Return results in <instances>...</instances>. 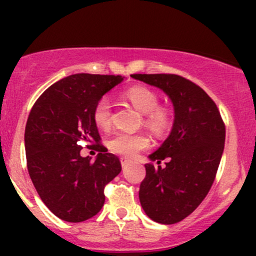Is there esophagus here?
Wrapping results in <instances>:
<instances>
[{"label":"esophagus","mask_w":256,"mask_h":256,"mask_svg":"<svg viewBox=\"0 0 256 256\" xmlns=\"http://www.w3.org/2000/svg\"><path fill=\"white\" fill-rule=\"evenodd\" d=\"M120 161H121V166L124 167V168H125V167H128V164H130V160L128 158H126V157H121L120 158Z\"/></svg>","instance_id":"obj_1"}]
</instances>
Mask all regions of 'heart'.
<instances>
[{"label":"heart","mask_w":256,"mask_h":256,"mask_svg":"<svg viewBox=\"0 0 256 256\" xmlns=\"http://www.w3.org/2000/svg\"><path fill=\"white\" fill-rule=\"evenodd\" d=\"M125 99L144 114V122L156 135H164L172 125V112L168 108L158 105V95L150 88L144 85H135L125 92ZM98 128L106 130L112 126V109L109 98L104 96L98 100L92 112ZM150 140L144 134L116 132L108 140V147L112 152L122 156H134L141 150L148 146Z\"/></svg>","instance_id":"1"}]
</instances>
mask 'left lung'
Here are the masks:
<instances>
[{"mask_svg": "<svg viewBox=\"0 0 256 256\" xmlns=\"http://www.w3.org/2000/svg\"><path fill=\"white\" fill-rule=\"evenodd\" d=\"M134 79L161 89L171 99V134L148 156L166 167L146 164L140 184L141 207L152 220L174 224L190 216L208 194L226 141V126L216 102L202 88L176 74H132Z\"/></svg>", "mask_w": 256, "mask_h": 256, "instance_id": "8db88e82", "label": "left lung"}]
</instances>
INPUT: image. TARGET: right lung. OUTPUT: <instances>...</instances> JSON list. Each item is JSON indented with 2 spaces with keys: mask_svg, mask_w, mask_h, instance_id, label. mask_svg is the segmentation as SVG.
Listing matches in <instances>:
<instances>
[{
  "mask_svg": "<svg viewBox=\"0 0 256 256\" xmlns=\"http://www.w3.org/2000/svg\"><path fill=\"white\" fill-rule=\"evenodd\" d=\"M124 80L121 76L74 74L48 88L33 105L24 131L30 180L49 210L70 223L96 216L104 188L121 172L120 160L100 142L95 104ZM82 142H95L97 160L80 156Z\"/></svg>",
  "mask_w": 256,
  "mask_h": 256,
  "instance_id": "obj_1",
  "label": "right lung"
}]
</instances>
